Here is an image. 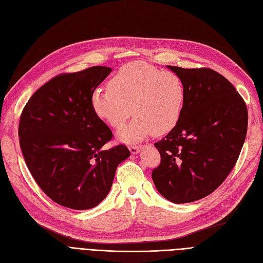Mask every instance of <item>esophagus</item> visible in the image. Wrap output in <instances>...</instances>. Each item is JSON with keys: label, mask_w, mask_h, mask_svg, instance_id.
<instances>
[{"label": "esophagus", "mask_w": 263, "mask_h": 263, "mask_svg": "<svg viewBox=\"0 0 263 263\" xmlns=\"http://www.w3.org/2000/svg\"><path fill=\"white\" fill-rule=\"evenodd\" d=\"M129 149L131 152V154H138L141 151V146L140 145H130Z\"/></svg>", "instance_id": "esophagus-1"}]
</instances>
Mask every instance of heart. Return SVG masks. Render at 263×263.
I'll use <instances>...</instances> for the list:
<instances>
[{"mask_svg": "<svg viewBox=\"0 0 263 263\" xmlns=\"http://www.w3.org/2000/svg\"><path fill=\"white\" fill-rule=\"evenodd\" d=\"M185 91L179 75L144 62L123 65L109 82L97 88L90 103L96 116L112 128L133 114V120L118 131L123 142H138L153 132L166 134L179 122Z\"/></svg>", "mask_w": 263, "mask_h": 263, "instance_id": "1", "label": "heart"}]
</instances>
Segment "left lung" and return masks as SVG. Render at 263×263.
Segmentation results:
<instances>
[{
    "mask_svg": "<svg viewBox=\"0 0 263 263\" xmlns=\"http://www.w3.org/2000/svg\"><path fill=\"white\" fill-rule=\"evenodd\" d=\"M182 80L179 122L154 145L160 164L152 178L168 201L189 203L209 196L230 175L247 134L248 111L233 84L216 71L168 65Z\"/></svg>",
    "mask_w": 263,
    "mask_h": 263,
    "instance_id": "8db88e82",
    "label": "left lung"
}]
</instances>
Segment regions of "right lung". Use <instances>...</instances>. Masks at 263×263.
I'll list each match as a JSON object with an SVG mask.
<instances>
[{
    "mask_svg": "<svg viewBox=\"0 0 263 263\" xmlns=\"http://www.w3.org/2000/svg\"><path fill=\"white\" fill-rule=\"evenodd\" d=\"M110 72L107 66H91L57 75L30 97L21 115L25 162L41 190L62 206L98 205L111 189L118 165L130 156L123 144L104 148L112 132L90 103Z\"/></svg>",
    "mask_w": 263,
    "mask_h": 263,
    "instance_id": "obj_1",
    "label": "right lung"
}]
</instances>
